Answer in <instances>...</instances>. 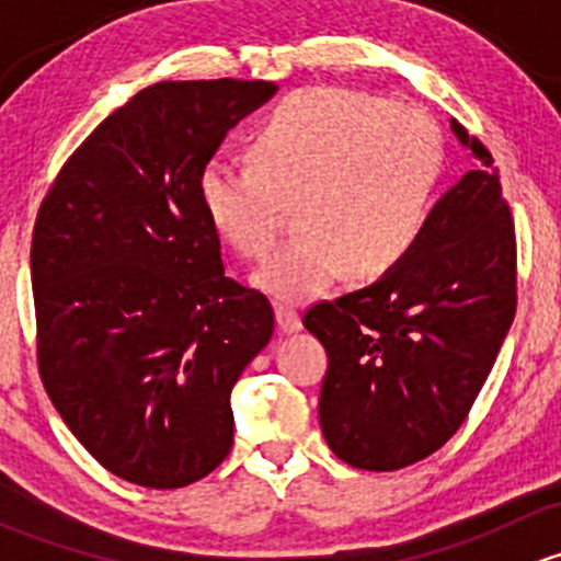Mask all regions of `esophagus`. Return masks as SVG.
Returning a JSON list of instances; mask_svg holds the SVG:
<instances>
[{
	"label": "esophagus",
	"mask_w": 561,
	"mask_h": 561,
	"mask_svg": "<svg viewBox=\"0 0 561 561\" xmlns=\"http://www.w3.org/2000/svg\"><path fill=\"white\" fill-rule=\"evenodd\" d=\"M276 325L285 333H296L301 331V317L290 307H276Z\"/></svg>",
	"instance_id": "1"
}]
</instances>
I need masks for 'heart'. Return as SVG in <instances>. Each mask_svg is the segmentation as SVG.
<instances>
[{"instance_id":"1","label":"heart","mask_w":561,"mask_h":561,"mask_svg":"<svg viewBox=\"0 0 561 561\" xmlns=\"http://www.w3.org/2000/svg\"><path fill=\"white\" fill-rule=\"evenodd\" d=\"M252 165L208 162L197 197L214 233L263 260L285 206L296 239L254 276L279 301H312L347 271L377 279L421 239L443 162L439 133L415 105L344 89H301L249 138Z\"/></svg>"}]
</instances>
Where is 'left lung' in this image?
<instances>
[{
  "label": "left lung",
  "instance_id": "left-lung-1",
  "mask_svg": "<svg viewBox=\"0 0 561 561\" xmlns=\"http://www.w3.org/2000/svg\"><path fill=\"white\" fill-rule=\"evenodd\" d=\"M450 127L478 171L443 195L382 279L304 314L328 353L322 437L369 472L410 467L454 437L516 314V228L494 157Z\"/></svg>",
  "mask_w": 561,
  "mask_h": 561
}]
</instances>
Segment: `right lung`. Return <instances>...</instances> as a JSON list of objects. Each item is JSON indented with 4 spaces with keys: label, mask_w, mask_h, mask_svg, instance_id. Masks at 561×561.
<instances>
[{
    "label": "right lung",
    "mask_w": 561,
    "mask_h": 561,
    "mask_svg": "<svg viewBox=\"0 0 561 561\" xmlns=\"http://www.w3.org/2000/svg\"><path fill=\"white\" fill-rule=\"evenodd\" d=\"M271 81H162L72 151L32 233L37 366L78 443L116 478L181 489L230 454V390L274 333L225 274L197 175Z\"/></svg>",
    "instance_id": "add662e5"
}]
</instances>
